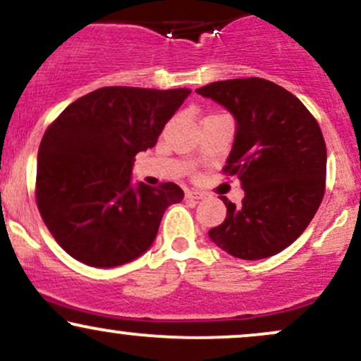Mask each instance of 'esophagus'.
Returning a JSON list of instances; mask_svg holds the SVG:
<instances>
[{
  "mask_svg": "<svg viewBox=\"0 0 361 361\" xmlns=\"http://www.w3.org/2000/svg\"><path fill=\"white\" fill-rule=\"evenodd\" d=\"M207 193L200 192V190H186V198H193V200H202L205 198Z\"/></svg>",
  "mask_w": 361,
  "mask_h": 361,
  "instance_id": "esophagus-1",
  "label": "esophagus"
}]
</instances>
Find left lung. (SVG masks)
I'll return each mask as SVG.
<instances>
[{
    "label": "left lung",
    "instance_id": "left-lung-1",
    "mask_svg": "<svg viewBox=\"0 0 361 361\" xmlns=\"http://www.w3.org/2000/svg\"><path fill=\"white\" fill-rule=\"evenodd\" d=\"M235 118L224 173L241 180V205L221 197L226 221L209 231L221 250L263 259L290 246L316 215L326 188V142L304 103L263 78L215 81L197 90Z\"/></svg>",
    "mask_w": 361,
    "mask_h": 361
}]
</instances>
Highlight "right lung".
<instances>
[{"mask_svg": "<svg viewBox=\"0 0 361 361\" xmlns=\"http://www.w3.org/2000/svg\"><path fill=\"white\" fill-rule=\"evenodd\" d=\"M190 93L105 86L73 102L45 130L37 156V207L74 259L114 268L154 243L164 210L185 193L175 183L132 185L134 157L156 146Z\"/></svg>", "mask_w": 361, "mask_h": 361, "instance_id": "add662e5", "label": "right lung"}]
</instances>
